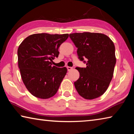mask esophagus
<instances>
[{"mask_svg": "<svg viewBox=\"0 0 134 134\" xmlns=\"http://www.w3.org/2000/svg\"><path fill=\"white\" fill-rule=\"evenodd\" d=\"M67 70L69 71H71V70L72 69V67H67Z\"/></svg>", "mask_w": 134, "mask_h": 134, "instance_id": "obj_1", "label": "esophagus"}]
</instances>
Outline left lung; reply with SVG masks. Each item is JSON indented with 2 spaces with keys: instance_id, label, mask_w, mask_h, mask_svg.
<instances>
[{
  "instance_id": "1",
  "label": "left lung",
  "mask_w": 134,
  "mask_h": 134,
  "mask_svg": "<svg viewBox=\"0 0 134 134\" xmlns=\"http://www.w3.org/2000/svg\"><path fill=\"white\" fill-rule=\"evenodd\" d=\"M69 37L77 48L79 58L86 63L85 68H76L80 73L74 83L77 91L86 99L99 97L106 91L113 77L116 64L114 44L100 33H73Z\"/></svg>"
}]
</instances>
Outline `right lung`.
I'll return each instance as SVG.
<instances>
[{
  "instance_id": "right-lung-1",
  "label": "right lung",
  "mask_w": 134,
  "mask_h": 134,
  "mask_svg": "<svg viewBox=\"0 0 134 134\" xmlns=\"http://www.w3.org/2000/svg\"><path fill=\"white\" fill-rule=\"evenodd\" d=\"M68 37V34H35L20 44L18 67L25 86L33 96L48 99L57 92L67 70L53 66L52 62L58 57L59 47Z\"/></svg>"
}]
</instances>
